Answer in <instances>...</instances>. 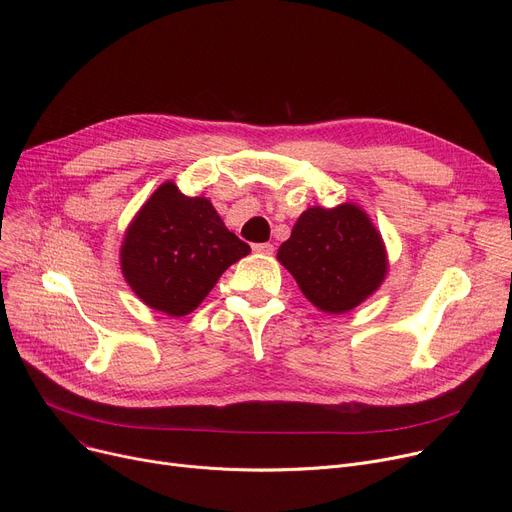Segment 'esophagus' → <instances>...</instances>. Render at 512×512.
<instances>
[{"instance_id":"esophagus-1","label":"esophagus","mask_w":512,"mask_h":512,"mask_svg":"<svg viewBox=\"0 0 512 512\" xmlns=\"http://www.w3.org/2000/svg\"><path fill=\"white\" fill-rule=\"evenodd\" d=\"M253 251L261 255H274V245H270V242H257V245H253Z\"/></svg>"}]
</instances>
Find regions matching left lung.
I'll use <instances>...</instances> for the list:
<instances>
[{
    "label": "left lung",
    "instance_id": "8db88e82",
    "mask_svg": "<svg viewBox=\"0 0 512 512\" xmlns=\"http://www.w3.org/2000/svg\"><path fill=\"white\" fill-rule=\"evenodd\" d=\"M305 297L326 313H346L386 276L382 236L355 205L311 207L278 251Z\"/></svg>",
    "mask_w": 512,
    "mask_h": 512
}]
</instances>
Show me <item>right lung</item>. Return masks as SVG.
I'll return each instance as SVG.
<instances>
[{
    "label": "right lung",
    "mask_w": 512,
    "mask_h": 512,
    "mask_svg": "<svg viewBox=\"0 0 512 512\" xmlns=\"http://www.w3.org/2000/svg\"><path fill=\"white\" fill-rule=\"evenodd\" d=\"M251 253L205 197L161 184L130 224L122 272L151 309L180 317L207 297L232 263Z\"/></svg>",
    "instance_id": "obj_1"
}]
</instances>
